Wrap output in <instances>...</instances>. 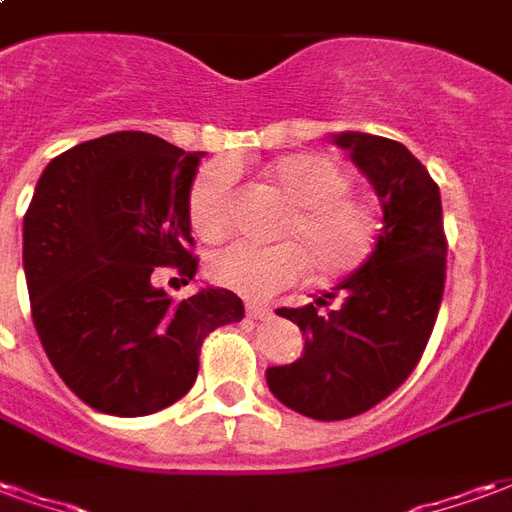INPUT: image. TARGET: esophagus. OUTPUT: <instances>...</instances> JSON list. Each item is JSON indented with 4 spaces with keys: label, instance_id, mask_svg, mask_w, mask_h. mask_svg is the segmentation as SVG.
I'll use <instances>...</instances> for the list:
<instances>
[{
    "label": "esophagus",
    "instance_id": "esophagus-1",
    "mask_svg": "<svg viewBox=\"0 0 512 512\" xmlns=\"http://www.w3.org/2000/svg\"><path fill=\"white\" fill-rule=\"evenodd\" d=\"M268 307L266 304H255V301H249L246 304V318H255V321H263V318H268Z\"/></svg>",
    "mask_w": 512,
    "mask_h": 512
}]
</instances>
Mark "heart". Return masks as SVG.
I'll return each mask as SVG.
<instances>
[{"label":"heart","mask_w":512,"mask_h":512,"mask_svg":"<svg viewBox=\"0 0 512 512\" xmlns=\"http://www.w3.org/2000/svg\"><path fill=\"white\" fill-rule=\"evenodd\" d=\"M268 180L293 205L279 227L282 244H233L208 260L213 285L244 299H268L310 268L321 282L343 279L365 263L378 241L373 202L356 194L351 175L326 153H288L271 161ZM235 169L213 161L194 178L189 222L202 241H222L230 233Z\"/></svg>","instance_id":"1"}]
</instances>
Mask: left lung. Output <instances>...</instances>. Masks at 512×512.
I'll return each mask as SVG.
<instances>
[{"instance_id": "8db88e82", "label": "left lung", "mask_w": 512, "mask_h": 512, "mask_svg": "<svg viewBox=\"0 0 512 512\" xmlns=\"http://www.w3.org/2000/svg\"><path fill=\"white\" fill-rule=\"evenodd\" d=\"M332 142L373 183L384 222L365 263L315 301L340 298L337 308L279 310L304 334V354L266 370L279 403L321 422L365 414L411 376L439 315L447 266L439 186L411 150L362 131Z\"/></svg>"}]
</instances>
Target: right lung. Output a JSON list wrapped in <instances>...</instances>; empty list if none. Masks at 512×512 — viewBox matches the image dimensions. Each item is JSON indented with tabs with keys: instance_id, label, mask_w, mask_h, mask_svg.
<instances>
[{
	"instance_id": "obj_1",
	"label": "right lung",
	"mask_w": 512,
	"mask_h": 512,
	"mask_svg": "<svg viewBox=\"0 0 512 512\" xmlns=\"http://www.w3.org/2000/svg\"><path fill=\"white\" fill-rule=\"evenodd\" d=\"M205 153L117 131L51 158L24 216V274L43 351L95 411L145 417L197 381L208 332L244 318L233 290L175 301L153 285L191 255L189 191Z\"/></svg>"
}]
</instances>
